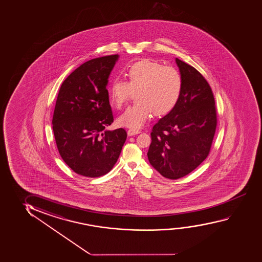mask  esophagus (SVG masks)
<instances>
[{
    "label": "esophagus",
    "mask_w": 262,
    "mask_h": 262,
    "mask_svg": "<svg viewBox=\"0 0 262 262\" xmlns=\"http://www.w3.org/2000/svg\"><path fill=\"white\" fill-rule=\"evenodd\" d=\"M140 131H136V130L129 129L127 131V135L129 136H135V135H137V134H139Z\"/></svg>",
    "instance_id": "esophagus-1"
}]
</instances>
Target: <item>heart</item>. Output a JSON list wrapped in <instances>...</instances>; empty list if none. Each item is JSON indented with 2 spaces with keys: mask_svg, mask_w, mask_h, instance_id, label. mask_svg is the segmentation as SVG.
I'll use <instances>...</instances> for the list:
<instances>
[{
  "mask_svg": "<svg viewBox=\"0 0 262 262\" xmlns=\"http://www.w3.org/2000/svg\"><path fill=\"white\" fill-rule=\"evenodd\" d=\"M126 81L115 79L108 89L111 104L121 108L132 93L137 103L130 106L118 118L120 126L139 130L151 112L157 116L168 114L178 104L183 88L181 74L173 67L144 59L133 63L126 72Z\"/></svg>",
  "mask_w": 262,
  "mask_h": 262,
  "instance_id": "b5f03b06",
  "label": "heart"
}]
</instances>
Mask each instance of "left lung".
Segmentation results:
<instances>
[{
    "instance_id": "left-lung-1",
    "label": "left lung",
    "mask_w": 262,
    "mask_h": 262,
    "mask_svg": "<svg viewBox=\"0 0 262 262\" xmlns=\"http://www.w3.org/2000/svg\"><path fill=\"white\" fill-rule=\"evenodd\" d=\"M183 79L178 104L154 127L148 160L169 179L194 170L209 154L216 126L211 88L193 67L176 59Z\"/></svg>"
}]
</instances>
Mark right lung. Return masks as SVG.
<instances>
[{
  "mask_svg": "<svg viewBox=\"0 0 262 262\" xmlns=\"http://www.w3.org/2000/svg\"><path fill=\"white\" fill-rule=\"evenodd\" d=\"M118 54L90 59L64 80L57 97L53 129L59 154L77 174L99 178L112 170L126 142L113 122L108 77Z\"/></svg>",
  "mask_w": 262,
  "mask_h": 262,
  "instance_id": "1",
  "label": "right lung"
}]
</instances>
